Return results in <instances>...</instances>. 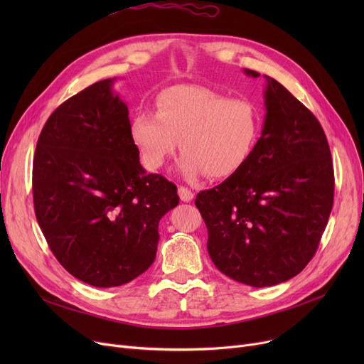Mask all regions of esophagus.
Instances as JSON below:
<instances>
[{"label": "esophagus", "mask_w": 364, "mask_h": 364, "mask_svg": "<svg viewBox=\"0 0 364 364\" xmlns=\"http://www.w3.org/2000/svg\"><path fill=\"white\" fill-rule=\"evenodd\" d=\"M178 196H180V199H181L183 202H190V200H192V199L195 198L192 190H188L187 187H183V186L178 187Z\"/></svg>", "instance_id": "esophagus-1"}]
</instances>
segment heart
<instances>
[{"label":"heart","mask_w":364,"mask_h":364,"mask_svg":"<svg viewBox=\"0 0 364 364\" xmlns=\"http://www.w3.org/2000/svg\"><path fill=\"white\" fill-rule=\"evenodd\" d=\"M261 125L259 107L250 99H230L206 87L176 85L158 95L156 112H136L129 132L147 169H161L180 140L183 174L218 180L236 174L250 161Z\"/></svg>","instance_id":"1"}]
</instances>
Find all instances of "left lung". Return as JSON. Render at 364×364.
<instances>
[{"mask_svg":"<svg viewBox=\"0 0 364 364\" xmlns=\"http://www.w3.org/2000/svg\"><path fill=\"white\" fill-rule=\"evenodd\" d=\"M258 78L259 73L245 69ZM265 122L237 172L196 196L208 252L230 279L264 288L301 273L333 206L331 149L314 114L265 75Z\"/></svg>","mask_w":364,"mask_h":364,"instance_id":"1","label":"left lung"}]
</instances>
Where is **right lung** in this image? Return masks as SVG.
<instances>
[{
  "label": "right lung",
  "mask_w": 364,
  "mask_h": 364,
  "mask_svg": "<svg viewBox=\"0 0 364 364\" xmlns=\"http://www.w3.org/2000/svg\"><path fill=\"white\" fill-rule=\"evenodd\" d=\"M113 80L72 95L47 119L32 166L36 221L51 252L95 288L121 286L155 261L159 220L177 186L146 174Z\"/></svg>",
  "instance_id": "right-lung-1"
}]
</instances>
